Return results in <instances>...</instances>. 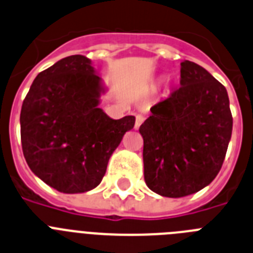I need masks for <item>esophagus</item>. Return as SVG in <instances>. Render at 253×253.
<instances>
[{
  "label": "esophagus",
  "instance_id": "obj_1",
  "mask_svg": "<svg viewBox=\"0 0 253 253\" xmlns=\"http://www.w3.org/2000/svg\"><path fill=\"white\" fill-rule=\"evenodd\" d=\"M144 116H141V114H137V116H136V121H135V129H137L139 128L140 126H141V124L142 122H144Z\"/></svg>",
  "mask_w": 253,
  "mask_h": 253
}]
</instances>
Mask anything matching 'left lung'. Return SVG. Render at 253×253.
<instances>
[{"instance_id":"left-lung-1","label":"left lung","mask_w":253,"mask_h":253,"mask_svg":"<svg viewBox=\"0 0 253 253\" xmlns=\"http://www.w3.org/2000/svg\"><path fill=\"white\" fill-rule=\"evenodd\" d=\"M179 89L151 107L140 126L144 178L160 196L183 197L218 175L233 127L227 89L191 61L181 63Z\"/></svg>"}]
</instances>
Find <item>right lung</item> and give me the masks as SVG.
<instances>
[{
  "label": "right lung",
  "mask_w": 253,
  "mask_h": 253,
  "mask_svg": "<svg viewBox=\"0 0 253 253\" xmlns=\"http://www.w3.org/2000/svg\"><path fill=\"white\" fill-rule=\"evenodd\" d=\"M105 93L91 61L66 57L38 74L20 113L21 146L37 177L63 193L102 182L108 160L135 117L112 120L99 108Z\"/></svg>",
  "instance_id": "1"
}]
</instances>
